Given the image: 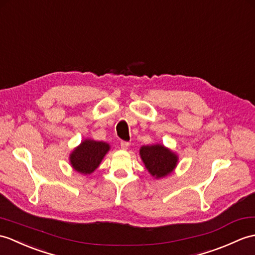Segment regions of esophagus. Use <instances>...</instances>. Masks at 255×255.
Returning <instances> with one entry per match:
<instances>
[{
  "label": "esophagus",
  "instance_id": "obj_1",
  "mask_svg": "<svg viewBox=\"0 0 255 255\" xmlns=\"http://www.w3.org/2000/svg\"><path fill=\"white\" fill-rule=\"evenodd\" d=\"M128 146H129V142H127V141H122L121 142V147L123 150H127Z\"/></svg>",
  "mask_w": 255,
  "mask_h": 255
}]
</instances>
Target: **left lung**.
<instances>
[{
	"label": "left lung",
	"instance_id": "left-lung-1",
	"mask_svg": "<svg viewBox=\"0 0 255 255\" xmlns=\"http://www.w3.org/2000/svg\"><path fill=\"white\" fill-rule=\"evenodd\" d=\"M140 156L146 169L155 178L169 175L178 162V156L162 144L141 146Z\"/></svg>",
	"mask_w": 255,
	"mask_h": 255
}]
</instances>
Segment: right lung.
Segmentation results:
<instances>
[{"label":"right lung","instance_id":"obj_1","mask_svg":"<svg viewBox=\"0 0 255 255\" xmlns=\"http://www.w3.org/2000/svg\"><path fill=\"white\" fill-rule=\"evenodd\" d=\"M109 150L110 144L106 142L87 139L70 153L69 161L76 171L88 175L99 167Z\"/></svg>","mask_w":255,"mask_h":255}]
</instances>
